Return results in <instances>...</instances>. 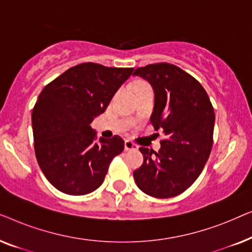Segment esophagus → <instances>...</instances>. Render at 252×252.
<instances>
[{"mask_svg":"<svg viewBox=\"0 0 252 252\" xmlns=\"http://www.w3.org/2000/svg\"><path fill=\"white\" fill-rule=\"evenodd\" d=\"M139 149V147L136 146L135 143H133L132 141H129V140H126L125 141V150H137Z\"/></svg>","mask_w":252,"mask_h":252,"instance_id":"esophagus-1","label":"esophagus"}]
</instances>
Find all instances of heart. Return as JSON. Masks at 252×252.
<instances>
[{"mask_svg":"<svg viewBox=\"0 0 252 252\" xmlns=\"http://www.w3.org/2000/svg\"><path fill=\"white\" fill-rule=\"evenodd\" d=\"M144 88H149V86L147 84H144V82H137L135 85V92L136 91H141V89H144Z\"/></svg>","mask_w":252,"mask_h":252,"instance_id":"b5f03b06","label":"heart"}]
</instances>
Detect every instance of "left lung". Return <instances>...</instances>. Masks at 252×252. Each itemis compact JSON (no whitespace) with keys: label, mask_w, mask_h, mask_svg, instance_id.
Listing matches in <instances>:
<instances>
[{"label":"left lung","mask_w":252,"mask_h":252,"mask_svg":"<svg viewBox=\"0 0 252 252\" xmlns=\"http://www.w3.org/2000/svg\"><path fill=\"white\" fill-rule=\"evenodd\" d=\"M133 75L153 87L150 122L165 135L159 153L140 148L143 164L134 171V180L153 197L180 195L198 178L211 153L216 119L212 104L201 84L175 65H147Z\"/></svg>","instance_id":"obj_1"}]
</instances>
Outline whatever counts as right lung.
<instances>
[{
  "instance_id": "obj_1",
  "label": "right lung",
  "mask_w": 252,
  "mask_h": 252,
  "mask_svg": "<svg viewBox=\"0 0 252 252\" xmlns=\"http://www.w3.org/2000/svg\"><path fill=\"white\" fill-rule=\"evenodd\" d=\"M134 68L84 63L47 85L32 112L37 163L48 181L68 195H86L104 181L124 140L96 137L91 124L105 111Z\"/></svg>"
}]
</instances>
